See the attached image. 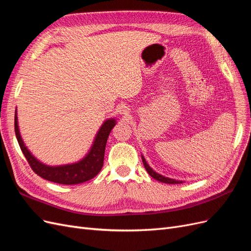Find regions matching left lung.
Segmentation results:
<instances>
[{"label":"left lung","instance_id":"1","mask_svg":"<svg viewBox=\"0 0 251 251\" xmlns=\"http://www.w3.org/2000/svg\"><path fill=\"white\" fill-rule=\"evenodd\" d=\"M141 159H142V162H143L144 168H146L147 172L149 173V175H150L151 178H154V179L160 181V182H163V183H169V184H180V183H183V182H184V181H180V180H176V179H171L169 177L162 176V175L156 173L153 169L151 168V166L148 164V162L146 161V159H144V157L142 155H141Z\"/></svg>","mask_w":251,"mask_h":251}]
</instances>
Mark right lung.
Masks as SVG:
<instances>
[{"label":"right lung","instance_id":"right-lung-1","mask_svg":"<svg viewBox=\"0 0 251 251\" xmlns=\"http://www.w3.org/2000/svg\"><path fill=\"white\" fill-rule=\"evenodd\" d=\"M115 125V118H109L104 121L95 136L92 147L90 148L86 156L80 159L79 161L70 164L51 166L37 160V159L30 153V151L25 146V143L23 141L22 136L20 134L17 111L16 115H14V131H16L18 142L20 144V148L23 151V154L26 157L27 161L30 164V166H31L33 172L39 175L40 177L48 181L66 185L83 183V182L94 178L96 175L100 172L103 165L105 144H107L110 132L112 131V128Z\"/></svg>","mask_w":251,"mask_h":251}]
</instances>
